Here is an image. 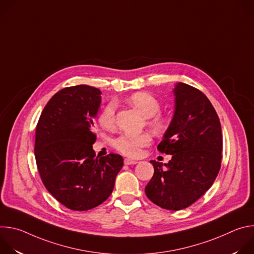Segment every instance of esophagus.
<instances>
[{
  "mask_svg": "<svg viewBox=\"0 0 254 254\" xmlns=\"http://www.w3.org/2000/svg\"><path fill=\"white\" fill-rule=\"evenodd\" d=\"M137 162L134 161V160H131L129 158H127L125 159V165H135Z\"/></svg>",
  "mask_w": 254,
  "mask_h": 254,
  "instance_id": "34e87169",
  "label": "esophagus"
}]
</instances>
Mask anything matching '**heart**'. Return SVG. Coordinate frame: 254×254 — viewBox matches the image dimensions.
Segmentation results:
<instances>
[{
    "mask_svg": "<svg viewBox=\"0 0 254 254\" xmlns=\"http://www.w3.org/2000/svg\"><path fill=\"white\" fill-rule=\"evenodd\" d=\"M127 101L138 111L144 118H151L149 121L150 127L157 133H161L166 129L167 122L161 117H155L161 110L159 100L148 92H135L129 95ZM116 110L115 101L107 103L99 116V124L102 127L111 129L116 125ZM151 135L149 133L128 134L123 133L115 139V147L121 153L129 156L137 157L141 152V148L148 146L151 142Z\"/></svg>",
    "mask_w": 254,
    "mask_h": 254,
    "instance_id": "heart-1",
    "label": "heart"
}]
</instances>
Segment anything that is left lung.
I'll use <instances>...</instances> for the list:
<instances>
[{"label":"left lung","mask_w":254,"mask_h":254,"mask_svg":"<svg viewBox=\"0 0 254 254\" xmlns=\"http://www.w3.org/2000/svg\"><path fill=\"white\" fill-rule=\"evenodd\" d=\"M173 119L158 150L168 164L151 161L154 176L144 189L156 205L173 211L189 207L212 186L221 167V125L210 100L197 88L178 82Z\"/></svg>","instance_id":"1"}]
</instances>
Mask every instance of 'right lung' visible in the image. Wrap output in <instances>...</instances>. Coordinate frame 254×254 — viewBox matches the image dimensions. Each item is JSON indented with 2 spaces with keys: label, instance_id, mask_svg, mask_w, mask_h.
<instances>
[{
  "label": "right lung",
  "instance_id": "add662e5",
  "mask_svg": "<svg viewBox=\"0 0 254 254\" xmlns=\"http://www.w3.org/2000/svg\"><path fill=\"white\" fill-rule=\"evenodd\" d=\"M101 91L88 85L66 87L48 101L35 137V158L49 193L68 209L86 211L113 193L124 166L117 154L95 158L94 120Z\"/></svg>",
  "mask_w": 254,
  "mask_h": 254
}]
</instances>
